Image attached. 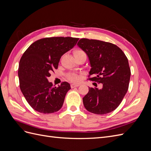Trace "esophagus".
Segmentation results:
<instances>
[{"label":"esophagus","instance_id":"obj_1","mask_svg":"<svg viewBox=\"0 0 151 151\" xmlns=\"http://www.w3.org/2000/svg\"><path fill=\"white\" fill-rule=\"evenodd\" d=\"M80 86V84H72L70 85V86H71V88H76V87H78V86Z\"/></svg>","mask_w":151,"mask_h":151}]
</instances>
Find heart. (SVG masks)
<instances>
[{
	"instance_id": "1",
	"label": "heart",
	"mask_w": 151,
	"mask_h": 151,
	"mask_svg": "<svg viewBox=\"0 0 151 151\" xmlns=\"http://www.w3.org/2000/svg\"><path fill=\"white\" fill-rule=\"evenodd\" d=\"M84 53L83 51H82V50H76L74 52V56L76 55L77 54H79V53ZM68 78L69 79L70 81H73V82H77L79 81V76L76 75V74H70L68 75Z\"/></svg>"
}]
</instances>
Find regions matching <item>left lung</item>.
I'll return each instance as SVG.
<instances>
[{
    "label": "left lung",
    "mask_w": 151,
    "mask_h": 151,
    "mask_svg": "<svg viewBox=\"0 0 151 151\" xmlns=\"http://www.w3.org/2000/svg\"><path fill=\"white\" fill-rule=\"evenodd\" d=\"M78 47L88 57L91 81L102 83V88H89L83 98L88 111L104 115L119 106L129 88L130 69L128 59L122 50L111 43L96 40L81 39Z\"/></svg>",
    "instance_id": "left-lung-1"
}]
</instances>
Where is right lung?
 Instances as JSON below:
<instances>
[{
	"instance_id": "add662e5",
	"label": "right lung",
	"mask_w": 151,
	"mask_h": 151,
	"mask_svg": "<svg viewBox=\"0 0 151 151\" xmlns=\"http://www.w3.org/2000/svg\"><path fill=\"white\" fill-rule=\"evenodd\" d=\"M78 40L72 37L40 39L32 43L22 55L18 69L19 86L27 102L35 110L52 113L62 108L70 86L63 82L55 87L47 79L58 68L61 57Z\"/></svg>"
}]
</instances>
